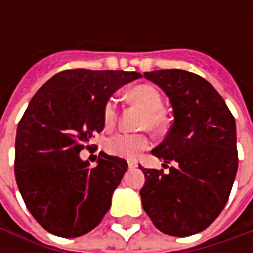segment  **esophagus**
Returning a JSON list of instances; mask_svg holds the SVG:
<instances>
[{
    "label": "esophagus",
    "mask_w": 253,
    "mask_h": 253,
    "mask_svg": "<svg viewBox=\"0 0 253 253\" xmlns=\"http://www.w3.org/2000/svg\"><path fill=\"white\" fill-rule=\"evenodd\" d=\"M127 164H128V168H130V169H134V168H137L138 167V163L135 160H128Z\"/></svg>",
    "instance_id": "1"
}]
</instances>
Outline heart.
Masks as SVG:
<instances>
[{"mask_svg":"<svg viewBox=\"0 0 253 253\" xmlns=\"http://www.w3.org/2000/svg\"><path fill=\"white\" fill-rule=\"evenodd\" d=\"M127 99L132 104L138 105L145 110V115L141 121L142 128L150 130H161L165 125L164 115V99L160 90L152 84H139L128 90ZM118 118V101L114 97L107 100L103 110V122L107 128L115 125ZM149 146V138L146 134H125L119 132L107 139L105 149L112 156L123 157V159L134 160L138 154Z\"/></svg>","mask_w":253,"mask_h":253,"instance_id":"1","label":"heart"}]
</instances>
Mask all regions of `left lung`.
<instances>
[{
  "mask_svg": "<svg viewBox=\"0 0 253 253\" xmlns=\"http://www.w3.org/2000/svg\"><path fill=\"white\" fill-rule=\"evenodd\" d=\"M143 76L169 97L175 116L152 153L176 164L167 175L139 165L143 210L163 233H199L221 214L232 191L239 167L236 122L211 84L195 73L167 69Z\"/></svg>",
  "mask_w": 253,
  "mask_h": 253,
  "instance_id": "1",
  "label": "left lung"
}]
</instances>
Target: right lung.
I'll return each mask as SVG.
<instances>
[{"label": "right lung", "instance_id": "add662e5", "mask_svg": "<svg viewBox=\"0 0 253 253\" xmlns=\"http://www.w3.org/2000/svg\"><path fill=\"white\" fill-rule=\"evenodd\" d=\"M142 77L123 70H63L31 99L14 145V176L25 206L39 225L59 237L94 229L127 170L126 160L100 152L96 167L80 159L116 89Z\"/></svg>", "mask_w": 253, "mask_h": 253}]
</instances>
